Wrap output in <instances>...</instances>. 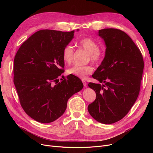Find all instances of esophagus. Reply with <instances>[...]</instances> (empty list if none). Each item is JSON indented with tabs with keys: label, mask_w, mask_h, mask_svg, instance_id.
Segmentation results:
<instances>
[{
	"label": "esophagus",
	"mask_w": 153,
	"mask_h": 153,
	"mask_svg": "<svg viewBox=\"0 0 153 153\" xmlns=\"http://www.w3.org/2000/svg\"><path fill=\"white\" fill-rule=\"evenodd\" d=\"M82 83H83L84 87H86V86H87V83H86V82H85V81H82Z\"/></svg>",
	"instance_id": "34e87169"
}]
</instances>
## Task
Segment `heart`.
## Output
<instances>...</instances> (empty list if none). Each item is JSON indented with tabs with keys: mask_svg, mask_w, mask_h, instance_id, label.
<instances>
[{
	"mask_svg": "<svg viewBox=\"0 0 153 153\" xmlns=\"http://www.w3.org/2000/svg\"><path fill=\"white\" fill-rule=\"evenodd\" d=\"M79 46L89 53V58L94 64L99 63L103 59V52L99 49V45L97 42L90 37H85L81 39L78 43ZM73 48L70 45L64 48L62 53L63 61L67 64H70L73 59ZM93 68L91 66L76 65L69 68L68 74L75 76L80 79H85L87 76L91 74Z\"/></svg>",
	"mask_w": 153,
	"mask_h": 153,
	"instance_id": "b5f03b06",
	"label": "heart"
}]
</instances>
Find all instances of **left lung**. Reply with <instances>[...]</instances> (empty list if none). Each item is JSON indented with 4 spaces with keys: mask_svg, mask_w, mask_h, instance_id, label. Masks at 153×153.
<instances>
[{
    "mask_svg": "<svg viewBox=\"0 0 153 153\" xmlns=\"http://www.w3.org/2000/svg\"><path fill=\"white\" fill-rule=\"evenodd\" d=\"M106 45L105 58L92 77L102 83L90 82L95 100L88 106L97 122L111 124L129 112L140 93L144 69L142 54L131 38L115 28L99 30Z\"/></svg>",
    "mask_w": 153,
    "mask_h": 153,
    "instance_id": "8db88e82",
    "label": "left lung"
}]
</instances>
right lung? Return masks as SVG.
<instances>
[{
    "mask_svg": "<svg viewBox=\"0 0 153 153\" xmlns=\"http://www.w3.org/2000/svg\"><path fill=\"white\" fill-rule=\"evenodd\" d=\"M74 33L38 31L23 43L15 56L13 82L20 105L38 122L51 123L59 118L68 99L83 88L81 79L73 75L58 82L64 71L62 50Z\"/></svg>",
    "mask_w": 153,
    "mask_h": 153,
    "instance_id": "right-lung-1",
    "label": "right lung"
}]
</instances>
